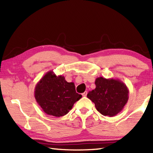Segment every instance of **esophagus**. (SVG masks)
I'll list each match as a JSON object with an SVG mask.
<instances>
[{
	"label": "esophagus",
	"mask_w": 153,
	"mask_h": 153,
	"mask_svg": "<svg viewBox=\"0 0 153 153\" xmlns=\"http://www.w3.org/2000/svg\"><path fill=\"white\" fill-rule=\"evenodd\" d=\"M87 95V91H85V92L82 93V96L83 97H86Z\"/></svg>",
	"instance_id": "34e87169"
}]
</instances>
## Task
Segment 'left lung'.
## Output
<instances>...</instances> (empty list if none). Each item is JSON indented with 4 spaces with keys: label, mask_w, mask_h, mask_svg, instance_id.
<instances>
[{
    "label": "left lung",
    "mask_w": 153,
    "mask_h": 153,
    "mask_svg": "<svg viewBox=\"0 0 153 153\" xmlns=\"http://www.w3.org/2000/svg\"><path fill=\"white\" fill-rule=\"evenodd\" d=\"M96 87L87 94V98L95 103L96 109L104 116L118 114L124 108L129 99V90L126 84L118 79H95Z\"/></svg>",
    "instance_id": "obj_1"
}]
</instances>
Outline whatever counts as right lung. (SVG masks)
Returning a JSON list of instances; mask_svg holds the SVG:
<instances>
[{
  "instance_id": "obj_1",
  "label": "right lung",
  "mask_w": 153,
  "mask_h": 153,
  "mask_svg": "<svg viewBox=\"0 0 153 153\" xmlns=\"http://www.w3.org/2000/svg\"><path fill=\"white\" fill-rule=\"evenodd\" d=\"M34 95L44 112L55 117L66 115L82 97L76 93L74 83L67 82L64 76H57L52 70L36 84Z\"/></svg>"
}]
</instances>
